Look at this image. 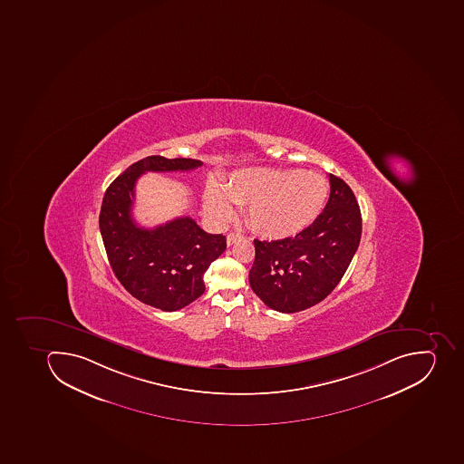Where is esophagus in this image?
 Returning <instances> with one entry per match:
<instances>
[{
	"label": "esophagus",
	"instance_id": "34e87169",
	"mask_svg": "<svg viewBox=\"0 0 464 464\" xmlns=\"http://www.w3.org/2000/svg\"><path fill=\"white\" fill-rule=\"evenodd\" d=\"M242 235L235 234V232H230L227 237V246H234L235 242L239 241L241 239Z\"/></svg>",
	"mask_w": 464,
	"mask_h": 464
}]
</instances>
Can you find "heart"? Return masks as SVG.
Instances as JSON below:
<instances>
[{"mask_svg": "<svg viewBox=\"0 0 464 464\" xmlns=\"http://www.w3.org/2000/svg\"><path fill=\"white\" fill-rule=\"evenodd\" d=\"M327 181L304 169L249 168L235 172L222 189L208 185L204 206L218 220L234 215V204H248L246 220L258 234L286 237L299 234L327 203Z\"/></svg>", "mask_w": 464, "mask_h": 464, "instance_id": "1", "label": "heart"}]
</instances>
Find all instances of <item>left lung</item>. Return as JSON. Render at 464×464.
Masks as SVG:
<instances>
[{"instance_id": "8db88e82", "label": "left lung", "mask_w": 464, "mask_h": 464, "mask_svg": "<svg viewBox=\"0 0 464 464\" xmlns=\"http://www.w3.org/2000/svg\"><path fill=\"white\" fill-rule=\"evenodd\" d=\"M328 178L330 198L313 225L277 241L254 239L249 285L268 308L279 313H299L327 298L361 242V210L353 191L339 177Z\"/></svg>"}]
</instances>
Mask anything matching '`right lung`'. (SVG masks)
<instances>
[{"mask_svg": "<svg viewBox=\"0 0 464 464\" xmlns=\"http://www.w3.org/2000/svg\"><path fill=\"white\" fill-rule=\"evenodd\" d=\"M201 165L197 159H141L108 187L99 215L103 246L121 285L146 305L169 313L204 294V273L227 249V237L208 234L191 218L140 227L131 216L134 188L146 172H185Z\"/></svg>", "mask_w": 464, "mask_h": 464, "instance_id": "add662e5", "label": "right lung"}]
</instances>
